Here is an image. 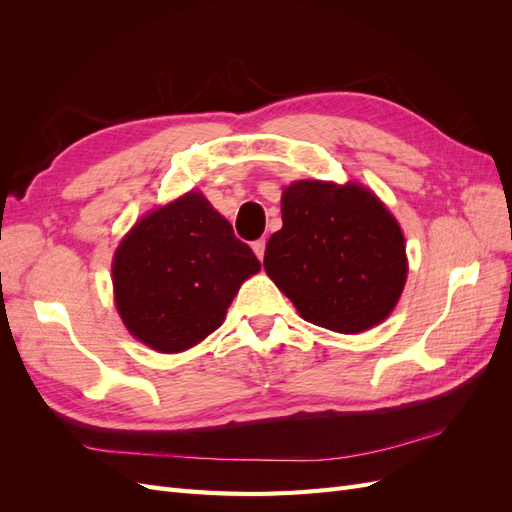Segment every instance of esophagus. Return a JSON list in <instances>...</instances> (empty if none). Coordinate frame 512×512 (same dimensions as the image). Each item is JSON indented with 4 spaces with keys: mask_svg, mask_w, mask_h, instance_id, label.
<instances>
[{
    "mask_svg": "<svg viewBox=\"0 0 512 512\" xmlns=\"http://www.w3.org/2000/svg\"><path fill=\"white\" fill-rule=\"evenodd\" d=\"M252 247H254V254L258 256V260L265 258V247H267V241H265V239H258V241H254V243H252Z\"/></svg>",
    "mask_w": 512,
    "mask_h": 512,
    "instance_id": "esophagus-1",
    "label": "esophagus"
}]
</instances>
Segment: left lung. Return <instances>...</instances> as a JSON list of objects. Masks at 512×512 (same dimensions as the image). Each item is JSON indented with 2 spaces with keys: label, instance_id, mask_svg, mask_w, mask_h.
Wrapping results in <instances>:
<instances>
[{
  "label": "left lung",
  "instance_id": "left-lung-1",
  "mask_svg": "<svg viewBox=\"0 0 512 512\" xmlns=\"http://www.w3.org/2000/svg\"><path fill=\"white\" fill-rule=\"evenodd\" d=\"M282 222L267 243L265 271L301 318L346 335L389 318L408 275L406 241L374 192L294 181L282 194Z\"/></svg>",
  "mask_w": 512,
  "mask_h": 512
}]
</instances>
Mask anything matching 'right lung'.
Returning <instances> with one entry per match:
<instances>
[{
  "label": "right lung",
  "instance_id": "obj_1",
  "mask_svg": "<svg viewBox=\"0 0 512 512\" xmlns=\"http://www.w3.org/2000/svg\"><path fill=\"white\" fill-rule=\"evenodd\" d=\"M260 271L250 245L200 192L147 213L113 258L117 312L158 352H183L220 327L247 277Z\"/></svg>",
  "mask_w": 512,
  "mask_h": 512
}]
</instances>
